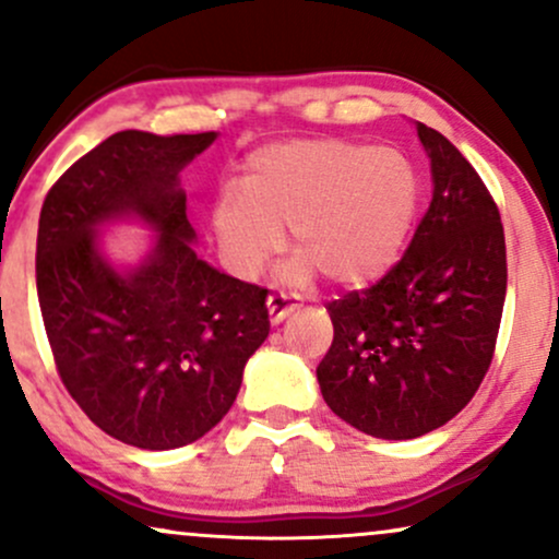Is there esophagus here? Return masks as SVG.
Listing matches in <instances>:
<instances>
[{
    "label": "esophagus",
    "instance_id": "esophagus-1",
    "mask_svg": "<svg viewBox=\"0 0 559 559\" xmlns=\"http://www.w3.org/2000/svg\"><path fill=\"white\" fill-rule=\"evenodd\" d=\"M297 310L299 305L292 297H286V294H271V297H267V316H271L273 325L281 323V320L288 318Z\"/></svg>",
    "mask_w": 559,
    "mask_h": 559
}]
</instances>
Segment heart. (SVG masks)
I'll use <instances>...</instances> for the list:
<instances>
[{
  "label": "heart",
  "instance_id": "b5f03b06",
  "mask_svg": "<svg viewBox=\"0 0 559 559\" xmlns=\"http://www.w3.org/2000/svg\"><path fill=\"white\" fill-rule=\"evenodd\" d=\"M241 191H221L213 228L236 273L254 275L278 252L297 254L288 278L323 273L357 288L394 265L420 207V178L402 152L338 139L286 141L249 157Z\"/></svg>",
  "mask_w": 559,
  "mask_h": 559
}]
</instances>
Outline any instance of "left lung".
Listing matches in <instances>:
<instances>
[{"mask_svg":"<svg viewBox=\"0 0 559 559\" xmlns=\"http://www.w3.org/2000/svg\"><path fill=\"white\" fill-rule=\"evenodd\" d=\"M433 199L407 252L370 288L325 305L333 344L323 400L376 439H415L473 400L497 346L507 292L493 197L452 141L418 123Z\"/></svg>","mask_w":559,"mask_h":559,"instance_id":"1","label":"left lung"}]
</instances>
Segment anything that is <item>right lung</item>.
<instances>
[{"label":"right lung","instance_id":"obj_1","mask_svg":"<svg viewBox=\"0 0 559 559\" xmlns=\"http://www.w3.org/2000/svg\"><path fill=\"white\" fill-rule=\"evenodd\" d=\"M215 131H120L75 159L41 204L36 292L55 368L86 418L139 449L191 444L221 423L271 331L267 288L191 249L178 170ZM139 214L160 230L133 274L95 252V226Z\"/></svg>","mask_w":559,"mask_h":559}]
</instances>
